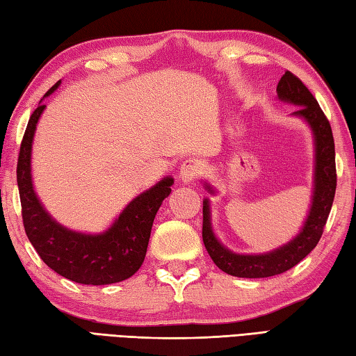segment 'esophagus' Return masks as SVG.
<instances>
[{
  "mask_svg": "<svg viewBox=\"0 0 356 356\" xmlns=\"http://www.w3.org/2000/svg\"><path fill=\"white\" fill-rule=\"evenodd\" d=\"M200 172H202V166L197 160L188 159L182 163V166H180L179 176H180V179H182V182L190 184V182H193V180H196L199 177Z\"/></svg>",
  "mask_w": 356,
  "mask_h": 356,
  "instance_id": "obj_1",
  "label": "esophagus"
}]
</instances>
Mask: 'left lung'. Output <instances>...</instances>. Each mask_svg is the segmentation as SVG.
<instances>
[{
    "mask_svg": "<svg viewBox=\"0 0 356 356\" xmlns=\"http://www.w3.org/2000/svg\"><path fill=\"white\" fill-rule=\"evenodd\" d=\"M276 90L281 100L299 104L295 115L305 118L310 123L313 136H315V194H313V204L307 222H305L302 232L298 234V238L289 242L287 245L275 250V252L257 256L234 254L224 248V245H220L211 232L208 200H204L202 239H204L207 252L222 271L238 277H270L281 275L301 262L321 239L337 191L335 142H333L329 118L325 117L307 86L290 71H285L281 76ZM207 188L211 191L210 186L207 185Z\"/></svg>",
    "mask_w": 356,
    "mask_h": 356,
    "instance_id": "1",
    "label": "left lung"
}]
</instances>
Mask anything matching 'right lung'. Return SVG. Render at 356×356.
Here are the masks:
<instances>
[{"label": "right lung", "instance_id": "add662e5", "mask_svg": "<svg viewBox=\"0 0 356 356\" xmlns=\"http://www.w3.org/2000/svg\"><path fill=\"white\" fill-rule=\"evenodd\" d=\"M60 81L44 94H52ZM46 104L33 111L17 163V182L24 232L49 268L66 280L85 285H106L128 280L143 264L151 227L165 197L170 196L172 179L160 180L124 208L106 233L89 236L66 229L51 219L33 193L31 179V149L37 122Z\"/></svg>", "mask_w": 356, "mask_h": 356}]
</instances>
